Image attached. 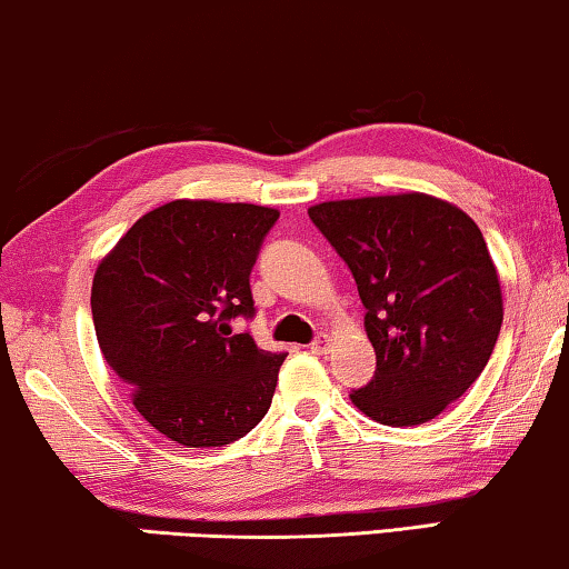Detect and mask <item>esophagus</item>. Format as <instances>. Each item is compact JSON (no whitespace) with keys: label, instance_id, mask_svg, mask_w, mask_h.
Here are the masks:
<instances>
[{"label":"esophagus","instance_id":"34e87169","mask_svg":"<svg viewBox=\"0 0 569 569\" xmlns=\"http://www.w3.org/2000/svg\"><path fill=\"white\" fill-rule=\"evenodd\" d=\"M329 345H331L329 333H319V337L311 341V351H313V355H327V351H329Z\"/></svg>","mask_w":569,"mask_h":569}]
</instances>
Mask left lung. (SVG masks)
<instances>
[{
	"mask_svg": "<svg viewBox=\"0 0 569 569\" xmlns=\"http://www.w3.org/2000/svg\"><path fill=\"white\" fill-rule=\"evenodd\" d=\"M309 218L355 276L377 355L351 402L382 426L432 420L479 380L501 331L479 224L422 192L321 202Z\"/></svg>",
	"mask_w": 569,
	"mask_h": 569,
	"instance_id": "1",
	"label": "left lung"
}]
</instances>
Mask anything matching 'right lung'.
I'll use <instances>...</instances> for the list:
<instances>
[{
    "instance_id": "1",
    "label": "right lung",
    "mask_w": 569,
    "mask_h": 569,
    "mask_svg": "<svg viewBox=\"0 0 569 569\" xmlns=\"http://www.w3.org/2000/svg\"><path fill=\"white\" fill-rule=\"evenodd\" d=\"M276 220L260 204L174 200L133 222L96 270L98 347L143 420L179 446H228L270 408L286 351L230 321L256 317L250 270Z\"/></svg>"
}]
</instances>
